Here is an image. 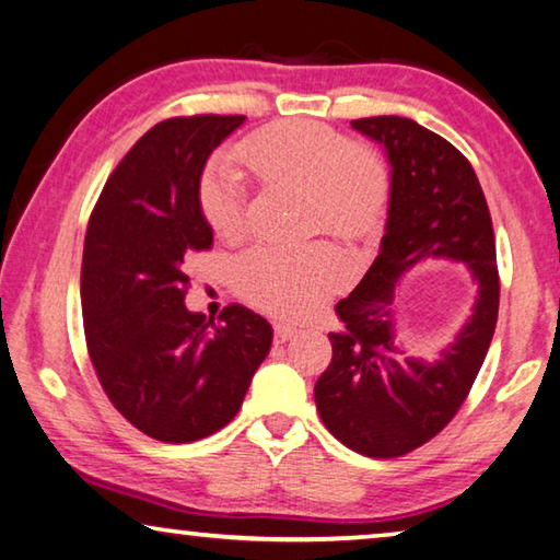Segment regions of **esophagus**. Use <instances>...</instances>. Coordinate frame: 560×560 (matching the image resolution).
<instances>
[{"mask_svg":"<svg viewBox=\"0 0 560 560\" xmlns=\"http://www.w3.org/2000/svg\"><path fill=\"white\" fill-rule=\"evenodd\" d=\"M293 336H296V326L293 324H273V338H277V343H287Z\"/></svg>","mask_w":560,"mask_h":560,"instance_id":"34e87169","label":"esophagus"}]
</instances>
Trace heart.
<instances>
[{
    "label": "heart",
    "instance_id": "1",
    "mask_svg": "<svg viewBox=\"0 0 560 560\" xmlns=\"http://www.w3.org/2000/svg\"><path fill=\"white\" fill-rule=\"evenodd\" d=\"M242 165L261 183L306 189L308 230L360 236L381 220L387 179L377 160L350 150L343 138L314 120H287L264 128L207 167L200 207L212 232L226 242L249 230L246 179ZM350 279L348 261L334 246L316 242L301 249L259 244L234 264L240 296L273 316L303 318L340 291Z\"/></svg>",
    "mask_w": 560,
    "mask_h": 560
}]
</instances>
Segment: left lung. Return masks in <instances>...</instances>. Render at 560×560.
I'll return each mask as SVG.
<instances>
[{"mask_svg":"<svg viewBox=\"0 0 560 560\" xmlns=\"http://www.w3.org/2000/svg\"><path fill=\"white\" fill-rule=\"evenodd\" d=\"M390 165L381 252L353 293L336 303L334 360L314 387L318 415L348 450L390 459L432 440L467 397L497 328L499 271L489 207L457 148L400 116L350 120ZM454 260L478 287L472 311L432 361L406 353L394 287L407 270Z\"/></svg>","mask_w":560,"mask_h":560,"instance_id":"8db88e82","label":"left lung"}]
</instances>
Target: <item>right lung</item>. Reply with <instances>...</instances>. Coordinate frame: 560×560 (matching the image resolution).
Returning <instances> with one entry per match:
<instances>
[{
    "label": "right lung",
    "instance_id": "1",
    "mask_svg": "<svg viewBox=\"0 0 560 560\" xmlns=\"http://www.w3.org/2000/svg\"><path fill=\"white\" fill-rule=\"evenodd\" d=\"M244 116L173 118L113 170L91 214L81 267L89 355L116 410L160 442L210 438L240 412L273 330L244 306L214 324L185 306V259L210 249L200 183Z\"/></svg>",
    "mask_w": 560,
    "mask_h": 560
}]
</instances>
